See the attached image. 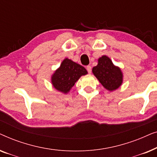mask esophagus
I'll return each instance as SVG.
<instances>
[{
  "instance_id": "esophagus-1",
  "label": "esophagus",
  "mask_w": 157,
  "mask_h": 157,
  "mask_svg": "<svg viewBox=\"0 0 157 157\" xmlns=\"http://www.w3.org/2000/svg\"><path fill=\"white\" fill-rule=\"evenodd\" d=\"M86 70L89 72V74H91V66H86Z\"/></svg>"
}]
</instances>
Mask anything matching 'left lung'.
Returning a JSON list of instances; mask_svg holds the SVG:
<instances>
[{"label": "left lung", "instance_id": "1", "mask_svg": "<svg viewBox=\"0 0 157 157\" xmlns=\"http://www.w3.org/2000/svg\"><path fill=\"white\" fill-rule=\"evenodd\" d=\"M92 73L109 91L119 89L123 83V73L121 68L115 66L107 56H102L98 59L97 66L92 68Z\"/></svg>", "mask_w": 157, "mask_h": 157}]
</instances>
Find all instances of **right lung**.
Wrapping results in <instances>:
<instances>
[{
  "mask_svg": "<svg viewBox=\"0 0 157 157\" xmlns=\"http://www.w3.org/2000/svg\"><path fill=\"white\" fill-rule=\"evenodd\" d=\"M87 74L83 66L66 58L51 76V83L57 91L66 94L81 76Z\"/></svg>",
  "mask_w": 157,
  "mask_h": 157,
  "instance_id": "1",
  "label": "right lung"
}]
</instances>
